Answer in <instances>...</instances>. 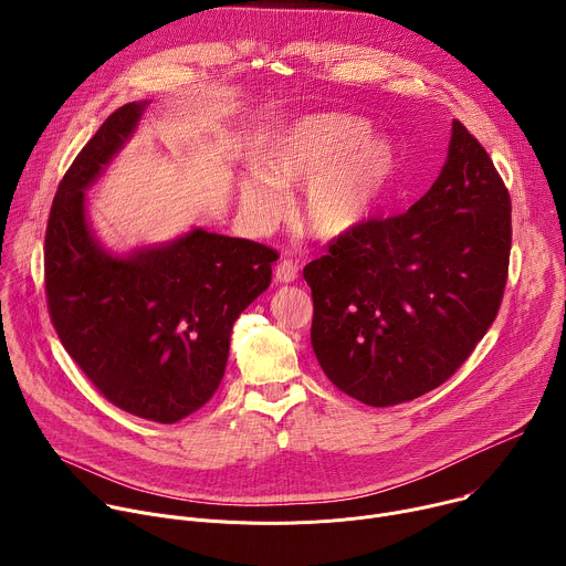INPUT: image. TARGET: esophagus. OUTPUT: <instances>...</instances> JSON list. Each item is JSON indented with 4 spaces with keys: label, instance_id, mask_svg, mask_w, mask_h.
<instances>
[{
    "label": "esophagus",
    "instance_id": "obj_1",
    "mask_svg": "<svg viewBox=\"0 0 566 566\" xmlns=\"http://www.w3.org/2000/svg\"><path fill=\"white\" fill-rule=\"evenodd\" d=\"M297 275H300L297 264H293L291 260H282V262L277 264V269H275V280H277L280 284H291V282L297 280Z\"/></svg>",
    "mask_w": 566,
    "mask_h": 566
}]
</instances>
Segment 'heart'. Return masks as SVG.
Returning <instances> with one entry per match:
<instances>
[{
  "label": "heart",
  "instance_id": "obj_1",
  "mask_svg": "<svg viewBox=\"0 0 566 566\" xmlns=\"http://www.w3.org/2000/svg\"><path fill=\"white\" fill-rule=\"evenodd\" d=\"M367 120L352 114H315L284 127L260 156V175L239 181L247 214L275 223L286 210L282 188H302V223L322 239L354 232L371 214L394 168L385 138L367 136Z\"/></svg>",
  "mask_w": 566,
  "mask_h": 566
}]
</instances>
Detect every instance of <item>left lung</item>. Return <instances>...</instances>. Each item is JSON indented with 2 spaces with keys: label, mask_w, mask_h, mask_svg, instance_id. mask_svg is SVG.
<instances>
[{
  "label": "left lung",
  "mask_w": 566,
  "mask_h": 566,
  "mask_svg": "<svg viewBox=\"0 0 566 566\" xmlns=\"http://www.w3.org/2000/svg\"><path fill=\"white\" fill-rule=\"evenodd\" d=\"M511 234L502 177L452 120L441 175L408 212L365 221L304 266L322 371L371 408L446 382L497 317Z\"/></svg>",
  "instance_id": "obj_1"
}]
</instances>
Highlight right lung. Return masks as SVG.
<instances>
[{
  "label": "right lung",
  "instance_id": "1",
  "mask_svg": "<svg viewBox=\"0 0 566 566\" xmlns=\"http://www.w3.org/2000/svg\"><path fill=\"white\" fill-rule=\"evenodd\" d=\"M145 107L116 109L62 177L44 282L53 327L98 391L134 417L177 423L217 391L234 319L269 289L277 253L203 228L127 255L98 244L85 190L132 138Z\"/></svg>",
  "mask_w": 566,
  "mask_h": 566
}]
</instances>
